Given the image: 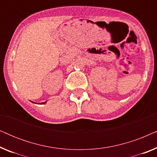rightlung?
Returning <instances> with one entry per match:
<instances>
[{
    "mask_svg": "<svg viewBox=\"0 0 157 157\" xmlns=\"http://www.w3.org/2000/svg\"><path fill=\"white\" fill-rule=\"evenodd\" d=\"M33 103H34V102H33ZM46 103V101H45V102H42V103H40V104H45ZM34 104H36V103H34Z\"/></svg>",
    "mask_w": 157,
    "mask_h": 157,
    "instance_id": "right-lung-1",
    "label": "right lung"
}]
</instances>
